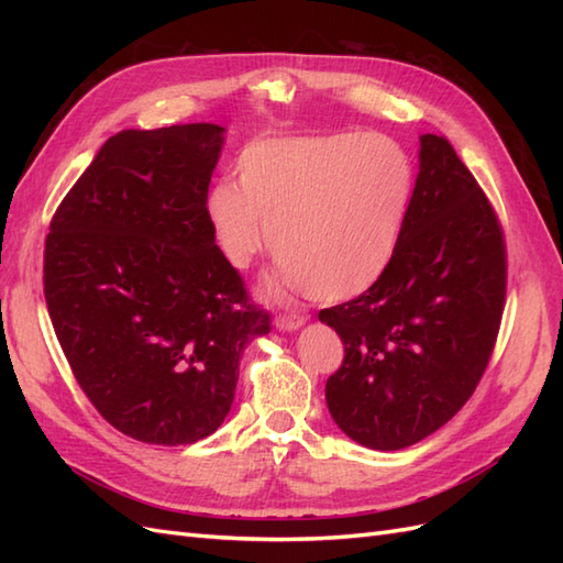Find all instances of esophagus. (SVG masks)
I'll return each mask as SVG.
<instances>
[{
	"label": "esophagus",
	"mask_w": 563,
	"mask_h": 563,
	"mask_svg": "<svg viewBox=\"0 0 563 563\" xmlns=\"http://www.w3.org/2000/svg\"><path fill=\"white\" fill-rule=\"evenodd\" d=\"M305 324V317L302 314H295V312H285L275 317V327L280 331H295Z\"/></svg>",
	"instance_id": "1"
}]
</instances>
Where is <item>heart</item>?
I'll use <instances>...</instances> for the list:
<instances>
[{"mask_svg":"<svg viewBox=\"0 0 563 563\" xmlns=\"http://www.w3.org/2000/svg\"><path fill=\"white\" fill-rule=\"evenodd\" d=\"M234 172L236 184L208 194V220L232 266L246 268L273 244L280 278L329 302L361 295L389 266L413 190L397 142L266 137L244 147Z\"/></svg>","mask_w":563,"mask_h":563,"instance_id":"heart-1","label":"heart"}]
</instances>
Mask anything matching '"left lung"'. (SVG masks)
I'll use <instances>...</instances> for the list:
<instances>
[{
	"label": "left lung",
	"mask_w": 563,
	"mask_h": 563,
	"mask_svg": "<svg viewBox=\"0 0 563 563\" xmlns=\"http://www.w3.org/2000/svg\"><path fill=\"white\" fill-rule=\"evenodd\" d=\"M504 227L442 135L421 137V172L385 273L321 309L343 341L327 404L345 435L401 450L435 433L484 377L506 307Z\"/></svg>",
	"instance_id": "1"
}]
</instances>
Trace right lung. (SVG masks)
<instances>
[{"mask_svg":"<svg viewBox=\"0 0 563 563\" xmlns=\"http://www.w3.org/2000/svg\"><path fill=\"white\" fill-rule=\"evenodd\" d=\"M212 123L121 130L59 202L43 292L81 391L115 430L190 445L230 413L244 345L271 331L214 244Z\"/></svg>","mask_w":563,"mask_h":563,"instance_id":"right-lung-1","label":"right lung"}]
</instances>
